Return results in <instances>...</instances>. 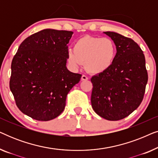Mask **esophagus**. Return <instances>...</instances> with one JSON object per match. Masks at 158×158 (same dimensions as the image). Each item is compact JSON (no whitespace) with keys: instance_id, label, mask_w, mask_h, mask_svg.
<instances>
[{"instance_id":"34e87169","label":"esophagus","mask_w":158,"mask_h":158,"mask_svg":"<svg viewBox=\"0 0 158 158\" xmlns=\"http://www.w3.org/2000/svg\"><path fill=\"white\" fill-rule=\"evenodd\" d=\"M88 77L86 76V75H82V77H81L82 81H86V80H88Z\"/></svg>"}]
</instances>
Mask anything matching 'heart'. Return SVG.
Listing matches in <instances>:
<instances>
[{"label": "heart", "mask_w": 158, "mask_h": 158, "mask_svg": "<svg viewBox=\"0 0 158 158\" xmlns=\"http://www.w3.org/2000/svg\"><path fill=\"white\" fill-rule=\"evenodd\" d=\"M116 55V45L110 39L84 36L75 42L73 50L69 49L68 60L74 68L85 62L88 72L99 74L110 68Z\"/></svg>", "instance_id": "obj_1"}]
</instances>
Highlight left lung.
Instances as JSON below:
<instances>
[{"label": "left lung", "mask_w": 158, "mask_h": 158, "mask_svg": "<svg viewBox=\"0 0 158 158\" xmlns=\"http://www.w3.org/2000/svg\"><path fill=\"white\" fill-rule=\"evenodd\" d=\"M104 33L115 43L116 55L110 68L90 79L91 105L102 118L118 121L139 107L148 75L143 52L135 41L116 32Z\"/></svg>", "instance_id": "1"}]
</instances>
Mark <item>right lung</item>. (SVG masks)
I'll use <instances>...</instances> for the list:
<instances>
[{
    "instance_id": "right-lung-1",
    "label": "right lung",
    "mask_w": 158,
    "mask_h": 158,
    "mask_svg": "<svg viewBox=\"0 0 158 158\" xmlns=\"http://www.w3.org/2000/svg\"><path fill=\"white\" fill-rule=\"evenodd\" d=\"M73 31L44 29L23 41L11 62L9 86L19 110L38 121L57 117L82 75L66 68Z\"/></svg>"
}]
</instances>
